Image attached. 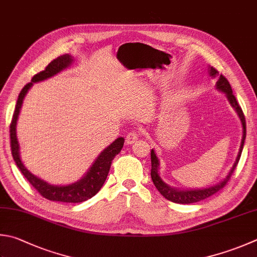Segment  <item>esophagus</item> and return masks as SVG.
Masks as SVG:
<instances>
[{
  "mask_svg": "<svg viewBox=\"0 0 257 257\" xmlns=\"http://www.w3.org/2000/svg\"><path fill=\"white\" fill-rule=\"evenodd\" d=\"M139 139V133L137 131H132V132H130L126 137V143L127 144H133L138 141Z\"/></svg>",
  "mask_w": 257,
  "mask_h": 257,
  "instance_id": "obj_1",
  "label": "esophagus"
}]
</instances>
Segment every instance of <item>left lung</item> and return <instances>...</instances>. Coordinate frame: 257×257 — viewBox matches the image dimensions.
<instances>
[{"instance_id":"left-lung-1","label":"left lung","mask_w":257,"mask_h":257,"mask_svg":"<svg viewBox=\"0 0 257 257\" xmlns=\"http://www.w3.org/2000/svg\"><path fill=\"white\" fill-rule=\"evenodd\" d=\"M209 75L211 77H214V78L218 76V80H217V83H216V88L219 91H222V93L226 94V97H227V99H228L229 104L233 106L234 109L236 110L237 115H238L240 118L241 125H243V139H241V142H240L239 152H238V156H237V158H236V161L234 163L233 168L230 169V171L228 172V174H227V177L224 179V180L220 181L219 183H217V185L211 186L209 188H204V189H190V190L188 189V190H180V189L172 188L169 185H167V183L162 180L161 177H160V174H159L160 162H159V159L157 157L156 152H154V150L152 149V151H151V166H152L151 178H152V181L154 183V186H156V188L158 189V191L161 193V195L166 198V199L170 200L172 202H176V204H193V202L204 200V199H206V198L214 195V193L218 192L220 189H222L226 186V183L229 181L230 177L233 176V173H234L237 164H238V161L240 159L241 151H243V147H244V142H245V138H246V122H245V116H244L243 110H241L238 101H237L236 97L233 94V90H231L229 81L227 80L222 75L219 76L218 71H217L214 67H209Z\"/></svg>"}]
</instances>
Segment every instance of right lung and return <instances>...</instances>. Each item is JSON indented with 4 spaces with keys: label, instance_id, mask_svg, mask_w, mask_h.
Segmentation results:
<instances>
[{
    "label": "right lung",
    "instance_id": "obj_1",
    "mask_svg": "<svg viewBox=\"0 0 257 257\" xmlns=\"http://www.w3.org/2000/svg\"><path fill=\"white\" fill-rule=\"evenodd\" d=\"M74 62L72 58L68 53L62 55L60 57L53 59L49 65L46 67L43 71L38 72L37 75L32 77L31 83L27 84L23 87L21 93L19 94V98L17 100L16 110L13 113L12 122L10 125V139H11V150L14 162L17 163V167L20 169L21 173L27 178V180L31 183L32 187L40 193L42 197H45L48 200L52 201H61V202H83L90 199L97 193L100 188L103 187L106 178L108 176L110 164H112L115 156L120 152L124 144V138H118L115 141L108 145L103 152H101L97 159L95 160L93 166L89 168L85 176L80 180L76 181L71 185L67 186H53L43 181L42 179L36 177L28 170L21 161L20 158V145L17 138V120L20 114V109L22 107L23 99L26 97L28 90L31 88L33 83H39L50 77L57 75L58 72L68 68Z\"/></svg>",
    "mask_w": 257,
    "mask_h": 257
}]
</instances>
